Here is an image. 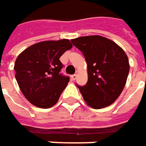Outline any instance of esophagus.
I'll list each match as a JSON object with an SVG mask.
<instances>
[{
  "label": "esophagus",
  "mask_w": 146,
  "mask_h": 146,
  "mask_svg": "<svg viewBox=\"0 0 146 146\" xmlns=\"http://www.w3.org/2000/svg\"><path fill=\"white\" fill-rule=\"evenodd\" d=\"M70 77H71V79H72L73 81H75V80H76V79L77 78V75H76V74H74V75H72V76H71Z\"/></svg>",
  "instance_id": "esophagus-1"
}]
</instances>
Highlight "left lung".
Returning <instances> with one entry per match:
<instances>
[{
  "label": "left lung",
  "mask_w": 146,
  "mask_h": 146,
  "mask_svg": "<svg viewBox=\"0 0 146 146\" xmlns=\"http://www.w3.org/2000/svg\"><path fill=\"white\" fill-rule=\"evenodd\" d=\"M71 42L83 53L88 64V82L82 87L77 85L84 100L94 109L110 106L127 82V54L116 43L100 36L79 37Z\"/></svg>",
  "instance_id": "1"
}]
</instances>
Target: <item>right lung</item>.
<instances>
[{
  "instance_id": "right-lung-1",
  "label": "right lung",
  "mask_w": 146,
  "mask_h": 146,
  "mask_svg": "<svg viewBox=\"0 0 146 146\" xmlns=\"http://www.w3.org/2000/svg\"><path fill=\"white\" fill-rule=\"evenodd\" d=\"M72 47L68 39L46 40L23 51L14 64L15 78L25 97L35 106L50 108L58 100L70 82L60 73L59 58Z\"/></svg>"
}]
</instances>
